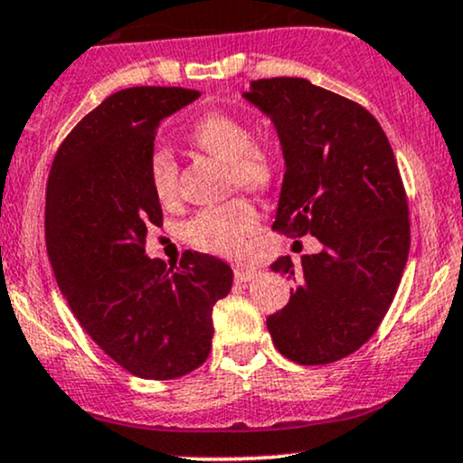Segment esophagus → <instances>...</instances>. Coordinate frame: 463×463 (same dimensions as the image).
Wrapping results in <instances>:
<instances>
[{"instance_id": "esophagus-1", "label": "esophagus", "mask_w": 463, "mask_h": 463, "mask_svg": "<svg viewBox=\"0 0 463 463\" xmlns=\"http://www.w3.org/2000/svg\"><path fill=\"white\" fill-rule=\"evenodd\" d=\"M259 277L257 268H235V281L237 283H246L252 281V279Z\"/></svg>"}]
</instances>
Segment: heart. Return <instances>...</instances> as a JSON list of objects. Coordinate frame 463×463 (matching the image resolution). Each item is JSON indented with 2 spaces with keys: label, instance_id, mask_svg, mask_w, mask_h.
Returning <instances> with one entry per match:
<instances>
[{
  "label": "heart",
  "instance_id": "1",
  "mask_svg": "<svg viewBox=\"0 0 463 463\" xmlns=\"http://www.w3.org/2000/svg\"><path fill=\"white\" fill-rule=\"evenodd\" d=\"M189 140L204 154L228 165V186L263 193L272 189L279 175V157L268 145L252 140V129L240 116L211 111L191 127ZM151 193L162 206L177 200V166L166 151L149 160ZM259 213L246 197H235L222 206L204 208L186 223L184 237L191 246L222 257H237L248 237L257 231Z\"/></svg>",
  "mask_w": 463,
  "mask_h": 463
}]
</instances>
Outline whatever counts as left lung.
<instances>
[{"mask_svg":"<svg viewBox=\"0 0 463 463\" xmlns=\"http://www.w3.org/2000/svg\"><path fill=\"white\" fill-rule=\"evenodd\" d=\"M246 99L270 116L286 157L272 228L323 243L298 268L289 257L272 263L297 289L268 317V332L294 363H336L373 336L409 259V202L398 162L363 105L306 79L252 80Z\"/></svg>","mask_w":463,"mask_h":463,"instance_id":"obj_1","label":"left lung"}]
</instances>
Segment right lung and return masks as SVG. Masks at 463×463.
I'll list each match as a JSON object with an SVG mask.
<instances>
[{
	"mask_svg": "<svg viewBox=\"0 0 463 463\" xmlns=\"http://www.w3.org/2000/svg\"><path fill=\"white\" fill-rule=\"evenodd\" d=\"M200 96L186 88H129L108 96L61 142L45 186V246L76 321L129 373L171 380L211 354L213 306L232 270L204 252L166 268L145 255L162 223L149 160L162 118Z\"/></svg>",
	"mask_w": 463,
	"mask_h": 463,
	"instance_id": "obj_1",
	"label": "right lung"
}]
</instances>
